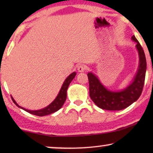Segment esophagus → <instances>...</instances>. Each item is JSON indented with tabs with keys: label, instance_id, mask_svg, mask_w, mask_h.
<instances>
[{
	"label": "esophagus",
	"instance_id": "esophagus-1",
	"mask_svg": "<svg viewBox=\"0 0 153 153\" xmlns=\"http://www.w3.org/2000/svg\"><path fill=\"white\" fill-rule=\"evenodd\" d=\"M77 70H78L79 72H83L86 70V66L84 65H79L77 67Z\"/></svg>",
	"mask_w": 153,
	"mask_h": 153
}]
</instances>
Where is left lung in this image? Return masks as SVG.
<instances>
[{"mask_svg": "<svg viewBox=\"0 0 153 153\" xmlns=\"http://www.w3.org/2000/svg\"><path fill=\"white\" fill-rule=\"evenodd\" d=\"M131 39L137 42L139 54V67L134 80L128 87L120 92L108 91L92 73L88 74L90 97L98 107L104 110H122L139 99L143 91L146 72V59L144 51L134 35Z\"/></svg>", "mask_w": 153, "mask_h": 153, "instance_id": "left-lung-1", "label": "left lung"}]
</instances>
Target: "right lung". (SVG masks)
Wrapping results in <instances>:
<instances>
[{
	"mask_svg": "<svg viewBox=\"0 0 153 153\" xmlns=\"http://www.w3.org/2000/svg\"><path fill=\"white\" fill-rule=\"evenodd\" d=\"M76 72H73L72 74H71L70 76H69L68 78L65 79V81H64L63 84L62 85L61 89L58 93V95L55 100L52 102L51 104H49V106H47V107L43 108V109L41 110H37V111H30L28 109H25L22 106H20L19 105H18L17 103L14 101V100L12 97V101L14 104H16L18 107H19L22 109H24L26 111L30 113L31 114L35 115V116H47V115H49L51 114H53V113L57 111L60 109V108L62 107V105H63L65 102L66 100V97H67V90L68 88L69 85L71 83V81L73 80V79L74 78V76H76Z\"/></svg>",
	"mask_w": 153,
	"mask_h": 153,
	"instance_id": "obj_1",
	"label": "right lung"
}]
</instances>
